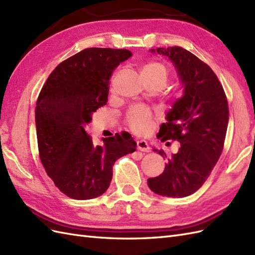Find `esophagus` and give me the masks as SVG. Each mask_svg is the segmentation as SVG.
Returning <instances> with one entry per match:
<instances>
[{"instance_id":"34e87169","label":"esophagus","mask_w":255,"mask_h":255,"mask_svg":"<svg viewBox=\"0 0 255 255\" xmlns=\"http://www.w3.org/2000/svg\"><path fill=\"white\" fill-rule=\"evenodd\" d=\"M137 149L142 152H150V147H149L148 142L146 140H138L137 141Z\"/></svg>"}]
</instances>
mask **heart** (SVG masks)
I'll return each mask as SVG.
<instances>
[{
    "label": "heart",
    "instance_id": "obj_1",
    "mask_svg": "<svg viewBox=\"0 0 255 255\" xmlns=\"http://www.w3.org/2000/svg\"><path fill=\"white\" fill-rule=\"evenodd\" d=\"M141 77L154 82L162 89L167 82L169 72L162 64L149 63L142 67ZM128 123L135 133H148L152 127V117L150 111L141 107L132 108L128 114Z\"/></svg>",
    "mask_w": 255,
    "mask_h": 255
}]
</instances>
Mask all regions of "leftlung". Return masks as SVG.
I'll return each mask as SVG.
<instances>
[{"label":"left lung","instance_id":"left-lung-1","mask_svg":"<svg viewBox=\"0 0 255 255\" xmlns=\"http://www.w3.org/2000/svg\"><path fill=\"white\" fill-rule=\"evenodd\" d=\"M164 56L174 66L183 96L167 111L157 137L181 144L167 161L162 174L148 178L154 194L183 198L199 189L219 160L229 119L225 92L211 68L186 49L158 47L149 49ZM166 157L163 150H157Z\"/></svg>","mask_w":255,"mask_h":255}]
</instances>
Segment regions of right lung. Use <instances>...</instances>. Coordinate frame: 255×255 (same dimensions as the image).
<instances>
[{"mask_svg":"<svg viewBox=\"0 0 255 255\" xmlns=\"http://www.w3.org/2000/svg\"><path fill=\"white\" fill-rule=\"evenodd\" d=\"M132 56L128 49L86 48L55 68L43 85L35 107L41 162L58 189L77 200L103 195L116 161L136 150L128 133L103 138L95 146L85 126L106 105L109 80Z\"/></svg>","mask_w":255,"mask_h":255,"instance_id":"obj_1","label":"right lung"}]
</instances>
